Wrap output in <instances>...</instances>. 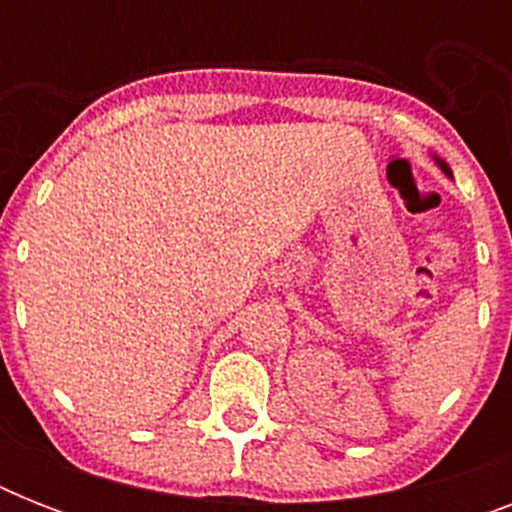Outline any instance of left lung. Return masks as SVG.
Segmentation results:
<instances>
[{"label": "left lung", "mask_w": 512, "mask_h": 512, "mask_svg": "<svg viewBox=\"0 0 512 512\" xmlns=\"http://www.w3.org/2000/svg\"><path fill=\"white\" fill-rule=\"evenodd\" d=\"M438 164H441V170H444V172H446V175H452V170H449V167H446V164H444V162H438Z\"/></svg>", "instance_id": "1"}]
</instances>
